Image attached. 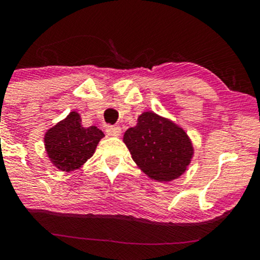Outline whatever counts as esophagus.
I'll return each instance as SVG.
<instances>
[{
    "instance_id": "obj_1",
    "label": "esophagus",
    "mask_w": 260,
    "mask_h": 260,
    "mask_svg": "<svg viewBox=\"0 0 260 260\" xmlns=\"http://www.w3.org/2000/svg\"><path fill=\"white\" fill-rule=\"evenodd\" d=\"M107 136L111 137H118L121 134V127L118 126H107L106 127Z\"/></svg>"
}]
</instances>
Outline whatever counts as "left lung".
<instances>
[{
	"label": "left lung",
	"mask_w": 260,
	"mask_h": 260,
	"mask_svg": "<svg viewBox=\"0 0 260 260\" xmlns=\"http://www.w3.org/2000/svg\"><path fill=\"white\" fill-rule=\"evenodd\" d=\"M123 142L138 168L157 182L180 177L194 154L187 133L153 111L139 116L137 126L126 131Z\"/></svg>",
	"instance_id": "obj_1"
}]
</instances>
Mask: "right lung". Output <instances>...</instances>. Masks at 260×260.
<instances>
[{"label":"right lung","instance_id":"obj_1","mask_svg":"<svg viewBox=\"0 0 260 260\" xmlns=\"http://www.w3.org/2000/svg\"><path fill=\"white\" fill-rule=\"evenodd\" d=\"M104 137L95 126H82L79 113L72 111L45 134V149L50 161L61 171H74L84 165L95 153Z\"/></svg>","mask_w":260,"mask_h":260}]
</instances>
